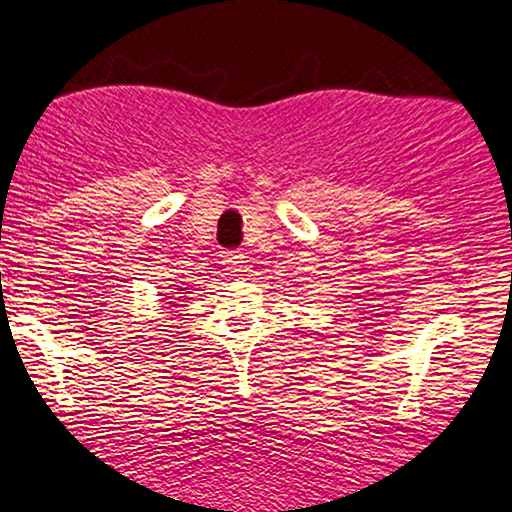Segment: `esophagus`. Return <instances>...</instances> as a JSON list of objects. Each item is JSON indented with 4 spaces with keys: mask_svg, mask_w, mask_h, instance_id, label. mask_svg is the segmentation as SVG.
<instances>
[{
    "mask_svg": "<svg viewBox=\"0 0 512 512\" xmlns=\"http://www.w3.org/2000/svg\"><path fill=\"white\" fill-rule=\"evenodd\" d=\"M219 257H222V264L226 267V271H231V274H238L245 264V255L238 250H222V255Z\"/></svg>",
    "mask_w": 512,
    "mask_h": 512,
    "instance_id": "esophagus-1",
    "label": "esophagus"
}]
</instances>
